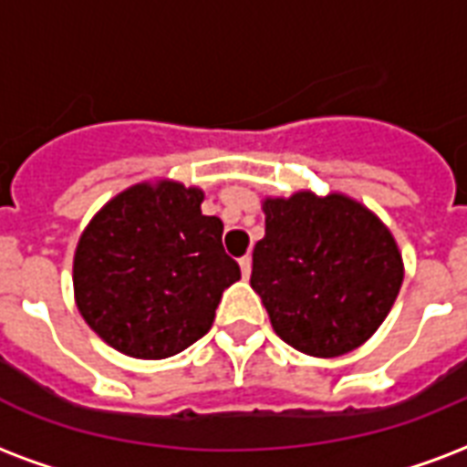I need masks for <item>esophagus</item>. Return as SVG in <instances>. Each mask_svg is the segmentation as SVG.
Masks as SVG:
<instances>
[{
	"instance_id": "esophagus-1",
	"label": "esophagus",
	"mask_w": 467,
	"mask_h": 467,
	"mask_svg": "<svg viewBox=\"0 0 467 467\" xmlns=\"http://www.w3.org/2000/svg\"><path fill=\"white\" fill-rule=\"evenodd\" d=\"M240 269H242V276H244V279H249V274H252V257H242L240 259Z\"/></svg>"
}]
</instances>
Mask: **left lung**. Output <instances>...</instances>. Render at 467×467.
<instances>
[{"label":"left lung","mask_w":467,"mask_h":467,"mask_svg":"<svg viewBox=\"0 0 467 467\" xmlns=\"http://www.w3.org/2000/svg\"><path fill=\"white\" fill-rule=\"evenodd\" d=\"M252 289L274 333L313 358H337L375 336L397 301L404 262L394 234L345 193L265 198Z\"/></svg>","instance_id":"1"}]
</instances>
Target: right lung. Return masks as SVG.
<instances>
[{"mask_svg":"<svg viewBox=\"0 0 467 467\" xmlns=\"http://www.w3.org/2000/svg\"><path fill=\"white\" fill-rule=\"evenodd\" d=\"M201 188L144 181L95 213L73 257L85 323L115 350L163 360L202 337L240 266L223 247V220L202 215Z\"/></svg>","mask_w":467,"mask_h":467,"instance_id":"right-lung-1","label":"right lung"}]
</instances>
